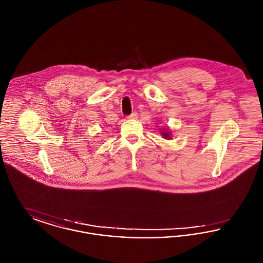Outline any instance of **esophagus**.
Wrapping results in <instances>:
<instances>
[{"instance_id": "esophagus-1", "label": "esophagus", "mask_w": 263, "mask_h": 263, "mask_svg": "<svg viewBox=\"0 0 263 263\" xmlns=\"http://www.w3.org/2000/svg\"><path fill=\"white\" fill-rule=\"evenodd\" d=\"M138 114L137 112H133L132 114H130L129 116H127L129 119H135V118H137Z\"/></svg>"}]
</instances>
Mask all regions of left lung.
<instances>
[{
    "mask_svg": "<svg viewBox=\"0 0 263 263\" xmlns=\"http://www.w3.org/2000/svg\"><path fill=\"white\" fill-rule=\"evenodd\" d=\"M161 134H162V136L164 139H167V140H171L172 139V133H171V131H168V128L167 127H165L163 130L161 129Z\"/></svg>",
    "mask_w": 263,
    "mask_h": 263,
    "instance_id": "1",
    "label": "left lung"
}]
</instances>
